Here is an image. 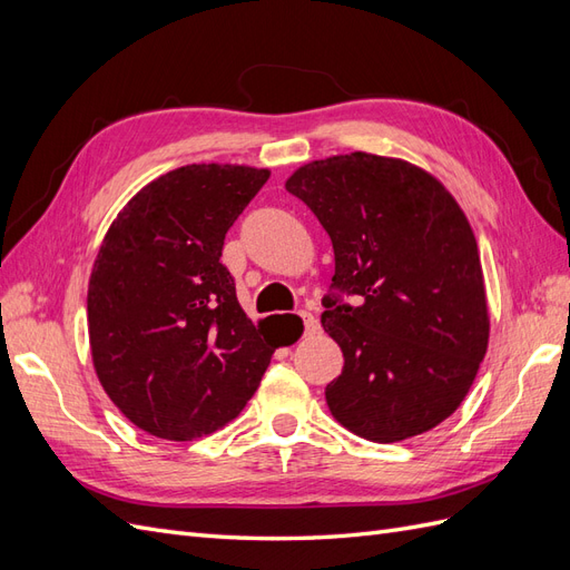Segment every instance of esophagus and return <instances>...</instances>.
Returning <instances> with one entry per match:
<instances>
[{
	"label": "esophagus",
	"instance_id": "1",
	"mask_svg": "<svg viewBox=\"0 0 570 570\" xmlns=\"http://www.w3.org/2000/svg\"><path fill=\"white\" fill-rule=\"evenodd\" d=\"M297 316H299V321H302V331H304V335H312V333H316L318 321H316L312 314H308V312H299Z\"/></svg>",
	"mask_w": 570,
	"mask_h": 570
}]
</instances>
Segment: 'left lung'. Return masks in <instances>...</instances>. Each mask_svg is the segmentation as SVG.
Returning <instances> with one entry per match:
<instances>
[{"instance_id":"obj_1","label":"left lung","mask_w":570,"mask_h":570,"mask_svg":"<svg viewBox=\"0 0 570 570\" xmlns=\"http://www.w3.org/2000/svg\"><path fill=\"white\" fill-rule=\"evenodd\" d=\"M285 187L335 252L321 316L344 356L325 387L333 416L373 442L450 419L490 337L478 245L454 197L425 170L366 151L306 164Z\"/></svg>"}]
</instances>
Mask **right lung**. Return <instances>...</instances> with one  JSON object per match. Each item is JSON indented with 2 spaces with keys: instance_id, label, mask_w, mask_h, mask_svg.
I'll return each mask as SVG.
<instances>
[{
  "instance_id": "1",
  "label": "right lung",
  "mask_w": 570,
  "mask_h": 570,
  "mask_svg": "<svg viewBox=\"0 0 570 570\" xmlns=\"http://www.w3.org/2000/svg\"><path fill=\"white\" fill-rule=\"evenodd\" d=\"M266 168L193 164L142 187L99 247L88 331L101 387L161 440H195L252 400L278 344L262 337L220 264Z\"/></svg>"
}]
</instances>
